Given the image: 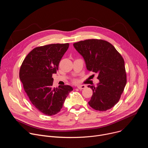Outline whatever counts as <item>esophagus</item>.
Wrapping results in <instances>:
<instances>
[{
	"instance_id": "34e87169",
	"label": "esophagus",
	"mask_w": 148,
	"mask_h": 148,
	"mask_svg": "<svg viewBox=\"0 0 148 148\" xmlns=\"http://www.w3.org/2000/svg\"><path fill=\"white\" fill-rule=\"evenodd\" d=\"M86 86H84V85H80V86H77V88L79 89V90H82V89H84V88H86Z\"/></svg>"
}]
</instances>
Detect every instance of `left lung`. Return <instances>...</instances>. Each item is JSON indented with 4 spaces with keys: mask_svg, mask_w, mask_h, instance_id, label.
Segmentation results:
<instances>
[{
    "mask_svg": "<svg viewBox=\"0 0 148 148\" xmlns=\"http://www.w3.org/2000/svg\"><path fill=\"white\" fill-rule=\"evenodd\" d=\"M73 46L84 58L87 69L98 74L97 86H88L93 91L90 106L99 111L111 109L119 101L126 84L123 58L111 43L103 40H86Z\"/></svg>",
    "mask_w": 148,
    "mask_h": 148,
    "instance_id": "1",
    "label": "left lung"
}]
</instances>
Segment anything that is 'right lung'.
Instances as JSON below:
<instances>
[{"instance_id":"add662e5","label":"right lung","mask_w":148,"mask_h":148,"mask_svg":"<svg viewBox=\"0 0 148 148\" xmlns=\"http://www.w3.org/2000/svg\"><path fill=\"white\" fill-rule=\"evenodd\" d=\"M69 43L51 44L34 48L20 67L19 77L25 91L34 106L41 113L51 116L59 112L69 94L70 86L53 87L52 75L56 74Z\"/></svg>"}]
</instances>
